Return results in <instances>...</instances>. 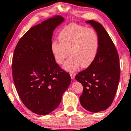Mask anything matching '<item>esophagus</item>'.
I'll return each instance as SVG.
<instances>
[{
    "label": "esophagus",
    "mask_w": 131,
    "mask_h": 131,
    "mask_svg": "<svg viewBox=\"0 0 131 131\" xmlns=\"http://www.w3.org/2000/svg\"><path fill=\"white\" fill-rule=\"evenodd\" d=\"M70 77H71V78H72V79H73V80L74 79V77H75V76H76V74L74 73H70Z\"/></svg>",
    "instance_id": "esophagus-1"
}]
</instances>
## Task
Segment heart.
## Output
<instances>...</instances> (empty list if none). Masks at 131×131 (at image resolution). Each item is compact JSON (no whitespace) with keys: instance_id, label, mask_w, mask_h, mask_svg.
Listing matches in <instances>:
<instances>
[{"instance_id":"b5f03b06","label":"heart","mask_w":131,"mask_h":131,"mask_svg":"<svg viewBox=\"0 0 131 131\" xmlns=\"http://www.w3.org/2000/svg\"><path fill=\"white\" fill-rule=\"evenodd\" d=\"M59 43L53 41L51 48L55 61L63 63L69 55L70 57L63 66L68 72H75L79 68H87L95 61L99 47L97 34L91 28L76 24L65 26L58 35Z\"/></svg>"}]
</instances>
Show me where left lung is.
Instances as JSON below:
<instances>
[{
	"mask_svg": "<svg viewBox=\"0 0 131 131\" xmlns=\"http://www.w3.org/2000/svg\"><path fill=\"white\" fill-rule=\"evenodd\" d=\"M96 31L99 47L95 61L75 79L83 86L80 96L81 106L97 113L109 107L113 101L120 77L119 58L113 42L103 26L93 20L85 21Z\"/></svg>",
	"mask_w": 131,
	"mask_h": 131,
	"instance_id": "8db88e82",
	"label": "left lung"
}]
</instances>
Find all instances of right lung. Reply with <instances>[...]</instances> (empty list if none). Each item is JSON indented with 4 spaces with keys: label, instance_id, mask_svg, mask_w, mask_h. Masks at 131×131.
Returning a JSON list of instances; mask_svg holds the SVG:
<instances>
[{
    "label": "right lung",
    "instance_id": "add662e5",
    "mask_svg": "<svg viewBox=\"0 0 131 131\" xmlns=\"http://www.w3.org/2000/svg\"><path fill=\"white\" fill-rule=\"evenodd\" d=\"M55 16L31 28L19 40L13 58V80L28 109L46 115L61 103L71 77L55 62L51 46L55 29L63 23Z\"/></svg>",
    "mask_w": 131,
    "mask_h": 131
}]
</instances>
